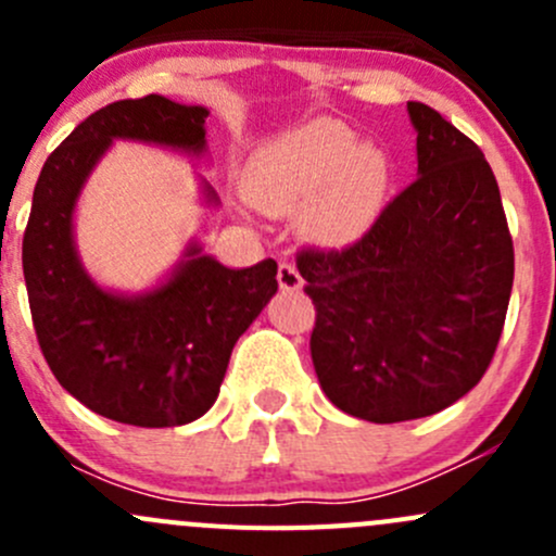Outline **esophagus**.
Segmentation results:
<instances>
[{"label":"esophagus","mask_w":556,"mask_h":556,"mask_svg":"<svg viewBox=\"0 0 556 556\" xmlns=\"http://www.w3.org/2000/svg\"><path fill=\"white\" fill-rule=\"evenodd\" d=\"M277 282H279V288H282V290H301V288H304V277L299 274L295 263H290V261L279 263Z\"/></svg>","instance_id":"1"}]
</instances>
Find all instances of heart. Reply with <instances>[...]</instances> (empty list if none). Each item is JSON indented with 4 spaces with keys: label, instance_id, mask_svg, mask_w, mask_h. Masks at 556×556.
I'll return each instance as SVG.
<instances>
[{
    "label": "heart",
    "instance_id": "heart-1",
    "mask_svg": "<svg viewBox=\"0 0 556 556\" xmlns=\"http://www.w3.org/2000/svg\"><path fill=\"white\" fill-rule=\"evenodd\" d=\"M390 185V161L357 142L339 121H314L255 155L250 195L261 210L288 215L314 198L306 231L319 244H350L371 226Z\"/></svg>",
    "mask_w": 556,
    "mask_h": 556
}]
</instances>
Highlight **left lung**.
I'll use <instances>...</instances> for the list:
<instances>
[{
  "mask_svg": "<svg viewBox=\"0 0 556 556\" xmlns=\"http://www.w3.org/2000/svg\"><path fill=\"white\" fill-rule=\"evenodd\" d=\"M419 177L344 250H304L317 309L312 363L333 406L377 425L430 417L490 368L514 285V244L484 153L408 102Z\"/></svg>",
  "mask_w": 556,
  "mask_h": 556,
  "instance_id": "obj_1",
  "label": "left lung"
}]
</instances>
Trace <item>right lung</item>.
I'll return each mask as SVG.
<instances>
[{"instance_id": "1", "label": "right lung", "mask_w": 556, "mask_h": 556, "mask_svg": "<svg viewBox=\"0 0 556 556\" xmlns=\"http://www.w3.org/2000/svg\"><path fill=\"white\" fill-rule=\"evenodd\" d=\"M201 104L150 93L88 115L39 172L24 233V277L39 350L83 406L137 428H174L217 401L233 344L277 293V263L228 268L188 242L177 266L142 293L106 290L83 266L75 210L115 139L206 153ZM206 206L215 188L201 179Z\"/></svg>"}]
</instances>
